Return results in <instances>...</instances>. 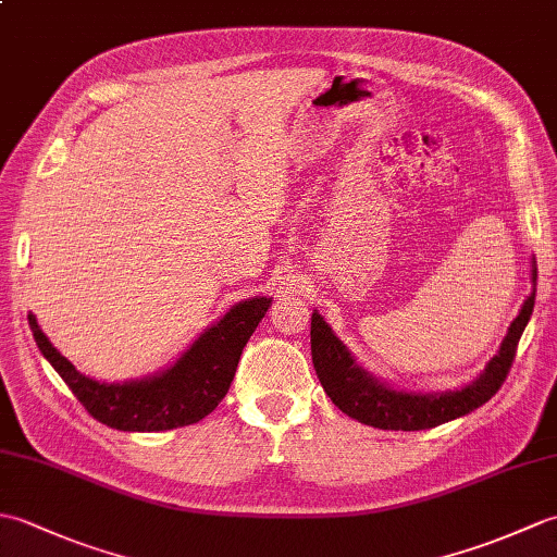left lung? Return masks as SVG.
<instances>
[{"mask_svg": "<svg viewBox=\"0 0 557 557\" xmlns=\"http://www.w3.org/2000/svg\"><path fill=\"white\" fill-rule=\"evenodd\" d=\"M536 282V272H534ZM536 289L524 301L522 311L512 321L510 333L503 339L500 351L495 354L493 361L486 366L483 375L467 387L455 389L445 395H407L395 393L381 385L369 373H363L354 359L349 357L347 347L333 335L321 315H311V354L313 366L327 397L333 405L339 407L347 417L357 419L366 425L383 431H423L435 429L445 421L479 409L481 405L498 393L505 383L507 373L512 369L517 357V345L522 337L524 327L534 311Z\"/></svg>", "mask_w": 557, "mask_h": 557, "instance_id": "1", "label": "left lung"}]
</instances>
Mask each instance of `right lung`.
I'll return each instance as SVG.
<instances>
[{
    "mask_svg": "<svg viewBox=\"0 0 557 557\" xmlns=\"http://www.w3.org/2000/svg\"><path fill=\"white\" fill-rule=\"evenodd\" d=\"M268 306L265 297L242 301L200 335L172 369L124 385L98 383L78 373L42 335L33 313H28V325L45 359L92 419L116 431H170L206 419L220 405L234 381L246 342L263 321Z\"/></svg>",
    "mask_w": 557,
    "mask_h": 557,
    "instance_id": "1",
    "label": "right lung"
}]
</instances>
